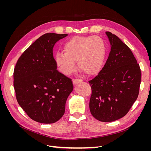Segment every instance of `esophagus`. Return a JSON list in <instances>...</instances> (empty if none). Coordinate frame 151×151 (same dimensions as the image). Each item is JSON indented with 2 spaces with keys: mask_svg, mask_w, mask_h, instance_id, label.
I'll list each match as a JSON object with an SVG mask.
<instances>
[{
  "mask_svg": "<svg viewBox=\"0 0 151 151\" xmlns=\"http://www.w3.org/2000/svg\"><path fill=\"white\" fill-rule=\"evenodd\" d=\"M72 81H73V84L76 85L79 83H82V82H83V80L79 79H74L72 80Z\"/></svg>",
  "mask_w": 151,
  "mask_h": 151,
  "instance_id": "obj_1",
  "label": "esophagus"
}]
</instances>
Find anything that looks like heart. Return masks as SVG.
<instances>
[{"label": "heart", "mask_w": 151, "mask_h": 151, "mask_svg": "<svg viewBox=\"0 0 151 151\" xmlns=\"http://www.w3.org/2000/svg\"><path fill=\"white\" fill-rule=\"evenodd\" d=\"M64 52H58L55 60L60 71L69 76L78 67L88 76L97 74L104 65L106 48L104 40L99 36H76L63 45Z\"/></svg>", "instance_id": "heart-1"}]
</instances>
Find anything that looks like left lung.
<instances>
[{
    "instance_id": "left-lung-1",
    "label": "left lung",
    "mask_w": 151,
    "mask_h": 151,
    "mask_svg": "<svg viewBox=\"0 0 151 151\" xmlns=\"http://www.w3.org/2000/svg\"><path fill=\"white\" fill-rule=\"evenodd\" d=\"M106 34L111 51L102 70L89 81V109L96 120L110 122L125 116L137 99L141 71L130 48L111 32Z\"/></svg>"
}]
</instances>
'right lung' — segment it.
<instances>
[{"instance_id": "add662e5", "label": "right lung", "mask_w": 151, "mask_h": 151, "mask_svg": "<svg viewBox=\"0 0 151 151\" xmlns=\"http://www.w3.org/2000/svg\"><path fill=\"white\" fill-rule=\"evenodd\" d=\"M67 34L46 33L32 43L18 59L14 70L16 99L28 116L53 123L64 115L72 79L59 72L53 55L55 44Z\"/></svg>"}]
</instances>
